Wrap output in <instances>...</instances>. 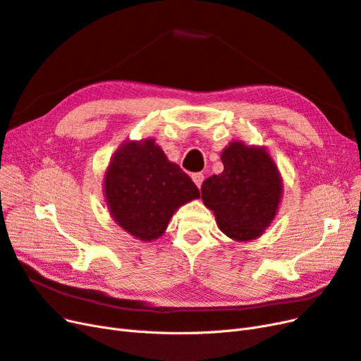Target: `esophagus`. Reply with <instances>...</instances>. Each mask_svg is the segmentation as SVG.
Listing matches in <instances>:
<instances>
[{"instance_id":"obj_1","label":"esophagus","mask_w":361,"mask_h":361,"mask_svg":"<svg viewBox=\"0 0 361 361\" xmlns=\"http://www.w3.org/2000/svg\"><path fill=\"white\" fill-rule=\"evenodd\" d=\"M192 180H193V183L197 185V188H201V184H202V181H204V173H201V172L193 173Z\"/></svg>"}]
</instances>
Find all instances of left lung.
<instances>
[{
    "mask_svg": "<svg viewBox=\"0 0 361 361\" xmlns=\"http://www.w3.org/2000/svg\"><path fill=\"white\" fill-rule=\"evenodd\" d=\"M220 159L224 172L202 183V201L229 238H258L273 222L282 197V178L274 160L265 148L241 141L231 142Z\"/></svg>",
    "mask_w": 361,
    "mask_h": 361,
    "instance_id": "obj_1",
    "label": "left lung"
}]
</instances>
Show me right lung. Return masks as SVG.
I'll list each match as a JSON object with an SVG mask.
<instances>
[{"mask_svg": "<svg viewBox=\"0 0 361 361\" xmlns=\"http://www.w3.org/2000/svg\"><path fill=\"white\" fill-rule=\"evenodd\" d=\"M109 213L137 240H157L181 205L200 197L188 173L168 160L154 139L126 141L104 173Z\"/></svg>", "mask_w": 361, "mask_h": 361, "instance_id": "right-lung-1", "label": "right lung"}]
</instances>
